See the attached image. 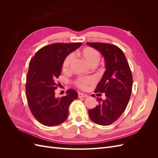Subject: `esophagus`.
<instances>
[{
    "label": "esophagus",
    "instance_id": "esophagus-1",
    "mask_svg": "<svg viewBox=\"0 0 158 158\" xmlns=\"http://www.w3.org/2000/svg\"><path fill=\"white\" fill-rule=\"evenodd\" d=\"M78 97L79 98H86V97H88V95L85 94H84V93H79Z\"/></svg>",
    "mask_w": 158,
    "mask_h": 158
}]
</instances>
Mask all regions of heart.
<instances>
[{"label":"heart","instance_id":"heart-1","mask_svg":"<svg viewBox=\"0 0 158 158\" xmlns=\"http://www.w3.org/2000/svg\"><path fill=\"white\" fill-rule=\"evenodd\" d=\"M80 55L82 56L84 60L89 65L98 64L100 60V55L99 52L91 47H85L80 52ZM74 55L70 54L69 56H66L64 63H63V69L69 70L70 67V65L74 60ZM94 80L92 78H79L76 81V84L77 86L82 89H86L89 84H92Z\"/></svg>","mask_w":158,"mask_h":158}]
</instances>
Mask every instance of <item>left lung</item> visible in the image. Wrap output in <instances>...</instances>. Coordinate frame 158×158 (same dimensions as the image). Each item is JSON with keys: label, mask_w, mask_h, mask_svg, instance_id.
I'll use <instances>...</instances> for the list:
<instances>
[{"label": "left lung", "mask_w": 158, "mask_h": 158, "mask_svg": "<svg viewBox=\"0 0 158 158\" xmlns=\"http://www.w3.org/2000/svg\"><path fill=\"white\" fill-rule=\"evenodd\" d=\"M87 44L101 52L106 63V71L95 92L104 93L106 99H98V106L88 111L89 117L98 125H109L127 106L132 92V73L125 54L118 47L103 43Z\"/></svg>", "instance_id": "left-lung-1"}]
</instances>
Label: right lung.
I'll list each match as a JSON object with an SVG mask.
<instances>
[{"label":"right lung","mask_w":158,"mask_h":158,"mask_svg":"<svg viewBox=\"0 0 158 158\" xmlns=\"http://www.w3.org/2000/svg\"><path fill=\"white\" fill-rule=\"evenodd\" d=\"M81 43L52 44L38 51L31 59L26 84L27 103L34 117L47 127L59 125L69 116V107L78 93L73 89L66 95L55 96L59 86L56 79L61 73L64 61Z\"/></svg>","instance_id":"1"}]
</instances>
